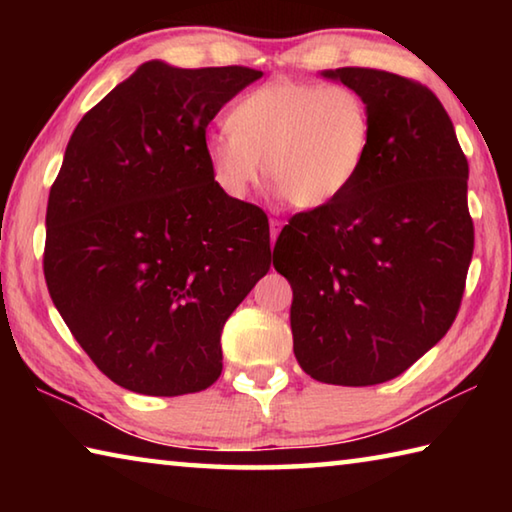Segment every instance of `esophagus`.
Segmentation results:
<instances>
[{
    "mask_svg": "<svg viewBox=\"0 0 512 512\" xmlns=\"http://www.w3.org/2000/svg\"><path fill=\"white\" fill-rule=\"evenodd\" d=\"M268 225H271V239L275 241L277 235H280V230H282V221L280 219H271V223H268Z\"/></svg>",
    "mask_w": 512,
    "mask_h": 512,
    "instance_id": "34e87169",
    "label": "esophagus"
}]
</instances>
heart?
<instances>
[{"instance_id":"b5f03b06","label":"heart","mask_w":512,"mask_h":512,"mask_svg":"<svg viewBox=\"0 0 512 512\" xmlns=\"http://www.w3.org/2000/svg\"><path fill=\"white\" fill-rule=\"evenodd\" d=\"M375 140L368 101L341 83L273 79L235 101L228 131L205 140L216 187L246 198L259 171L300 210L339 201L357 183Z\"/></svg>"}]
</instances>
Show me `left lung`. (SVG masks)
<instances>
[{"label": "left lung", "mask_w": 512, "mask_h": 512, "mask_svg": "<svg viewBox=\"0 0 512 512\" xmlns=\"http://www.w3.org/2000/svg\"><path fill=\"white\" fill-rule=\"evenodd\" d=\"M329 79L368 101L375 140L348 194L293 214L273 248L291 282L293 352L323 384L402 375L452 327L474 253L467 158L427 85L370 67Z\"/></svg>", "instance_id": "left-lung-1"}]
</instances>
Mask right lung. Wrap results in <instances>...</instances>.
Returning a JSON list of instances; mask_svg holds the SVG:
<instances>
[{"instance_id": "right-lung-1", "label": "right lung", "mask_w": 512, "mask_h": 512, "mask_svg": "<svg viewBox=\"0 0 512 512\" xmlns=\"http://www.w3.org/2000/svg\"><path fill=\"white\" fill-rule=\"evenodd\" d=\"M259 76L149 60L69 137L42 268L69 332L121 388H210L225 320L271 268L266 212L225 196L205 158L210 121Z\"/></svg>"}]
</instances>
